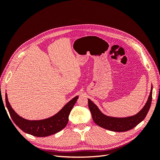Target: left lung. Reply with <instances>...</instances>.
<instances>
[{
    "label": "left lung",
    "instance_id": "8db88e82",
    "mask_svg": "<svg viewBox=\"0 0 160 160\" xmlns=\"http://www.w3.org/2000/svg\"><path fill=\"white\" fill-rule=\"evenodd\" d=\"M152 87L146 105L136 115L128 118H113L104 115L97 105L88 99V105L94 122L99 126L116 132H123L130 130L138 125L146 117L152 100Z\"/></svg>",
    "mask_w": 160,
    "mask_h": 160
}]
</instances>
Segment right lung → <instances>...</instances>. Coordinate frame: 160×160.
Wrapping results in <instances>:
<instances>
[{
  "label": "right lung",
  "instance_id": "add662e5",
  "mask_svg": "<svg viewBox=\"0 0 160 160\" xmlns=\"http://www.w3.org/2000/svg\"><path fill=\"white\" fill-rule=\"evenodd\" d=\"M79 97L76 96L69 101L57 114L42 120L31 121L20 117L9 103L5 94L6 105L11 117L17 126L24 132L36 137H47L60 132L68 123L69 115Z\"/></svg>",
  "mask_w": 160,
  "mask_h": 160
}]
</instances>
